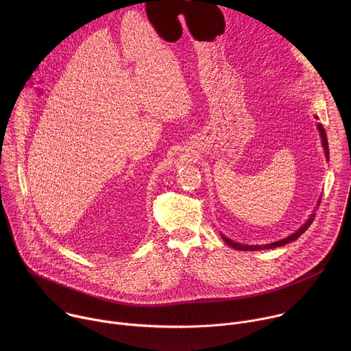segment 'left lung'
<instances>
[{
	"instance_id": "1",
	"label": "left lung",
	"mask_w": 351,
	"mask_h": 351,
	"mask_svg": "<svg viewBox=\"0 0 351 351\" xmlns=\"http://www.w3.org/2000/svg\"><path fill=\"white\" fill-rule=\"evenodd\" d=\"M317 128H318V130H319V136H321V140H322V147H324V149H325V157H326V160H329V147H328V138H326L325 129H324V126H322L321 123H318V125H317ZM319 203H321V199H318V206H319ZM314 218H315V214H311V215H310V218L307 219V222H306L302 228H300L298 230H295L293 234L287 236L286 239L278 240V241H275V243L264 244V245H247V244H240V243H236V241H233V240H230V239L225 237L223 234H222V239H223V240L226 241V244H229L230 247H233V248H236V250H243V252H258V250L276 248V247L285 245V244H287V243H290V241H293V240H295V239H298L300 236H302V234H303V233L310 228V225L313 223Z\"/></svg>"
}]
</instances>
